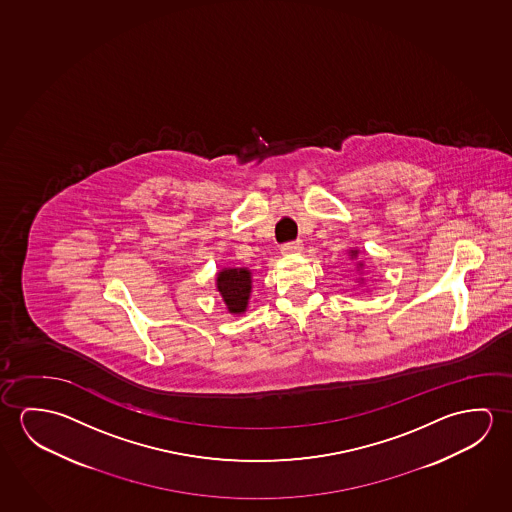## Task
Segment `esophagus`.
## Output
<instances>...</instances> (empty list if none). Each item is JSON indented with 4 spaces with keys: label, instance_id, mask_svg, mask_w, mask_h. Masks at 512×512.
Masks as SVG:
<instances>
[{
    "label": "esophagus",
    "instance_id": "34e87169",
    "mask_svg": "<svg viewBox=\"0 0 512 512\" xmlns=\"http://www.w3.org/2000/svg\"><path fill=\"white\" fill-rule=\"evenodd\" d=\"M304 249V245H302L301 240H295V242H288V244H284L281 247V251L283 254H299Z\"/></svg>",
    "mask_w": 512,
    "mask_h": 512
}]
</instances>
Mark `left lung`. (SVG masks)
<instances>
[{"label": "left lung", "instance_id": "1", "mask_svg": "<svg viewBox=\"0 0 512 512\" xmlns=\"http://www.w3.org/2000/svg\"><path fill=\"white\" fill-rule=\"evenodd\" d=\"M350 256H352V258H356L357 251H350ZM361 267H363V263H359V268Z\"/></svg>", "mask_w": 512, "mask_h": 512}]
</instances>
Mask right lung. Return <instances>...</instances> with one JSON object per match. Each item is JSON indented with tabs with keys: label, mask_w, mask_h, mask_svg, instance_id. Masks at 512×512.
I'll return each mask as SVG.
<instances>
[{
	"label": "right lung",
	"mask_w": 512,
	"mask_h": 512,
	"mask_svg": "<svg viewBox=\"0 0 512 512\" xmlns=\"http://www.w3.org/2000/svg\"><path fill=\"white\" fill-rule=\"evenodd\" d=\"M251 270L247 268H222L217 274V290L226 302L229 313L242 315L251 297Z\"/></svg>",
	"instance_id": "add662e5"
}]
</instances>
